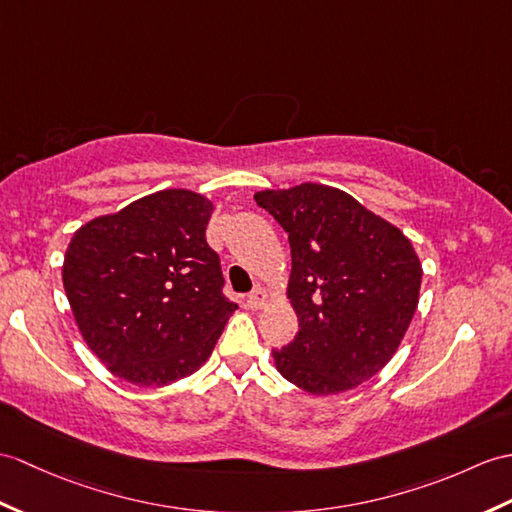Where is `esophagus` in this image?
Segmentation results:
<instances>
[{
    "mask_svg": "<svg viewBox=\"0 0 512 512\" xmlns=\"http://www.w3.org/2000/svg\"><path fill=\"white\" fill-rule=\"evenodd\" d=\"M266 301H268V294H266L264 288H259V285L251 294L246 296V305L251 307V310H259L261 305H266Z\"/></svg>",
    "mask_w": 512,
    "mask_h": 512,
    "instance_id": "obj_1",
    "label": "esophagus"
}]
</instances>
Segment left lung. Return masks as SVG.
I'll list each match as a JSON object with an SVG mask.
<instances>
[{"mask_svg":"<svg viewBox=\"0 0 512 512\" xmlns=\"http://www.w3.org/2000/svg\"><path fill=\"white\" fill-rule=\"evenodd\" d=\"M255 202L288 233V299L299 331L272 351L279 373L312 395H338L395 355L419 303L421 264L410 240L358 200L305 183Z\"/></svg>","mask_w":512,"mask_h":512,"instance_id":"1","label":"left lung"}]
</instances>
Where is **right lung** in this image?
<instances>
[{
	"mask_svg": "<svg viewBox=\"0 0 512 512\" xmlns=\"http://www.w3.org/2000/svg\"><path fill=\"white\" fill-rule=\"evenodd\" d=\"M213 205L165 189L95 218L71 237L67 299L89 349L137 386H165L205 364L237 303L207 244Z\"/></svg>",
	"mask_w": 512,
	"mask_h": 512,
	"instance_id": "1",
	"label": "right lung"
}]
</instances>
